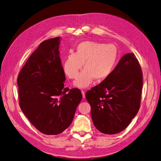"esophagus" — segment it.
I'll list each match as a JSON object with an SVG mask.
<instances>
[{
  "instance_id": "1",
  "label": "esophagus",
  "mask_w": 161,
  "mask_h": 161,
  "mask_svg": "<svg viewBox=\"0 0 161 161\" xmlns=\"http://www.w3.org/2000/svg\"><path fill=\"white\" fill-rule=\"evenodd\" d=\"M81 92H82V98L85 99V91H82Z\"/></svg>"
}]
</instances>
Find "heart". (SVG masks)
<instances>
[{
  "label": "heart",
  "mask_w": 161,
  "mask_h": 161,
  "mask_svg": "<svg viewBox=\"0 0 161 161\" xmlns=\"http://www.w3.org/2000/svg\"><path fill=\"white\" fill-rule=\"evenodd\" d=\"M118 59V50L113 44L85 41L76 46L75 53L67 55L63 63L66 75L74 79L82 67L85 69L78 76L74 85L78 88H86L92 80H103L113 71Z\"/></svg>",
  "instance_id": "b5f03b06"
}]
</instances>
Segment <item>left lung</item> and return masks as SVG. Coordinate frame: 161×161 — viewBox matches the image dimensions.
Masks as SVG:
<instances>
[{"label": "left lung", "mask_w": 161, "mask_h": 161, "mask_svg": "<svg viewBox=\"0 0 161 161\" xmlns=\"http://www.w3.org/2000/svg\"><path fill=\"white\" fill-rule=\"evenodd\" d=\"M142 89V72L133 53L121 57L111 75L86 92L95 128L115 134L128 127L138 112Z\"/></svg>", "instance_id": "obj_1"}]
</instances>
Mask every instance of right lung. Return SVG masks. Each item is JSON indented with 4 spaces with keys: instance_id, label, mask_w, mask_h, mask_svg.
Returning a JSON list of instances; mask_svg holds the SVG:
<instances>
[{
    "instance_id": "1",
    "label": "right lung",
    "mask_w": 161,
    "mask_h": 161,
    "mask_svg": "<svg viewBox=\"0 0 161 161\" xmlns=\"http://www.w3.org/2000/svg\"><path fill=\"white\" fill-rule=\"evenodd\" d=\"M60 43L59 37L42 42L17 78L22 111L34 127L46 135L61 134L69 127L82 97L79 89L64 88Z\"/></svg>"
}]
</instances>
